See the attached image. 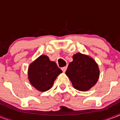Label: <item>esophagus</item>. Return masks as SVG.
Wrapping results in <instances>:
<instances>
[{"label":"esophagus","mask_w":120,"mask_h":120,"mask_svg":"<svg viewBox=\"0 0 120 120\" xmlns=\"http://www.w3.org/2000/svg\"><path fill=\"white\" fill-rule=\"evenodd\" d=\"M67 67L66 66V67H62V70L63 71V72H65V71L67 70Z\"/></svg>","instance_id":"obj_1"}]
</instances>
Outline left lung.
Listing matches in <instances>:
<instances>
[{"instance_id": "left-lung-1", "label": "left lung", "mask_w": 120, "mask_h": 120, "mask_svg": "<svg viewBox=\"0 0 120 120\" xmlns=\"http://www.w3.org/2000/svg\"><path fill=\"white\" fill-rule=\"evenodd\" d=\"M66 75L75 89L81 91L89 90L97 83L100 77L98 64L91 56L77 53L68 66Z\"/></svg>"}]
</instances>
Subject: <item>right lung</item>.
<instances>
[{
    "instance_id": "add662e5",
    "label": "right lung",
    "mask_w": 120,
    "mask_h": 120,
    "mask_svg": "<svg viewBox=\"0 0 120 120\" xmlns=\"http://www.w3.org/2000/svg\"><path fill=\"white\" fill-rule=\"evenodd\" d=\"M62 73L55 62L50 61L47 55H41L29 65L28 79L35 89L43 92L52 87L56 77Z\"/></svg>"
}]
</instances>
